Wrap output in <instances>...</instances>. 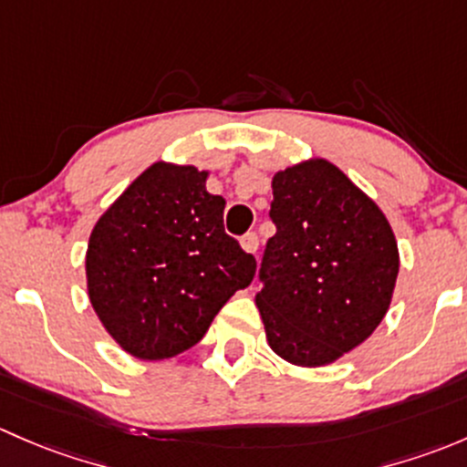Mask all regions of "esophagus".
Wrapping results in <instances>:
<instances>
[{
  "instance_id": "34e87169",
  "label": "esophagus",
  "mask_w": 467,
  "mask_h": 467,
  "mask_svg": "<svg viewBox=\"0 0 467 467\" xmlns=\"http://www.w3.org/2000/svg\"><path fill=\"white\" fill-rule=\"evenodd\" d=\"M240 244H243V249L247 254H256L258 252V235L256 234H244L243 238H240Z\"/></svg>"
}]
</instances>
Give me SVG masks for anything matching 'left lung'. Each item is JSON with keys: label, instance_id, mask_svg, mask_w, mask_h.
<instances>
[{"label": "left lung", "instance_id": "8db88e82", "mask_svg": "<svg viewBox=\"0 0 467 467\" xmlns=\"http://www.w3.org/2000/svg\"><path fill=\"white\" fill-rule=\"evenodd\" d=\"M256 295L269 348L295 367H326L378 328L393 299L400 254L382 209L324 157L272 177Z\"/></svg>", "mask_w": 467, "mask_h": 467}]
</instances>
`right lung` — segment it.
Listing matches in <instances>:
<instances>
[{
    "label": "right lung",
    "instance_id": "add662e5",
    "mask_svg": "<svg viewBox=\"0 0 467 467\" xmlns=\"http://www.w3.org/2000/svg\"><path fill=\"white\" fill-rule=\"evenodd\" d=\"M209 171L155 161L91 229L88 295L108 335L137 359L175 358L256 274V258L224 234V202Z\"/></svg>",
    "mask_w": 467,
    "mask_h": 467
}]
</instances>
